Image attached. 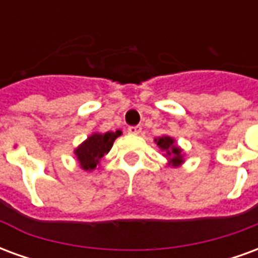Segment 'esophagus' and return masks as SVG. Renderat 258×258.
<instances>
[{"label":"esophagus","instance_id":"1","mask_svg":"<svg viewBox=\"0 0 258 258\" xmlns=\"http://www.w3.org/2000/svg\"><path fill=\"white\" fill-rule=\"evenodd\" d=\"M141 131H142V127H141V125H133V127H128V134L138 135L141 134Z\"/></svg>","mask_w":258,"mask_h":258}]
</instances>
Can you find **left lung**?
<instances>
[{
	"label": "left lung",
	"instance_id": "8db88e82",
	"mask_svg": "<svg viewBox=\"0 0 258 258\" xmlns=\"http://www.w3.org/2000/svg\"><path fill=\"white\" fill-rule=\"evenodd\" d=\"M157 142V146L162 149V151L166 152V157L168 159V164L171 166H179L182 164L184 159H182V151L179 149L178 146L175 145V141L171 138V137H160L155 140Z\"/></svg>",
	"mask_w": 258,
	"mask_h": 258
}]
</instances>
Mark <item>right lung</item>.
Instances as JSON below:
<instances>
[{
  "label": "right lung",
  "mask_w": 258,
  "mask_h": 258,
  "mask_svg": "<svg viewBox=\"0 0 258 258\" xmlns=\"http://www.w3.org/2000/svg\"><path fill=\"white\" fill-rule=\"evenodd\" d=\"M121 135V131L117 130L116 133L107 131L105 134H92L74 151L77 160L80 163V167L85 171H91L99 164L101 159L107 152L112 149L113 142Z\"/></svg>",
  "instance_id": "obj_1"
}]
</instances>
